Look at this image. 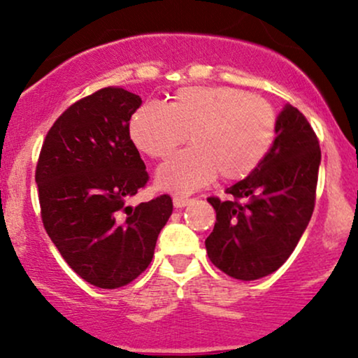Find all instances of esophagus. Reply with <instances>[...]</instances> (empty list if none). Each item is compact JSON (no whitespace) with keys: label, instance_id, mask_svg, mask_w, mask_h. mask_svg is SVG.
I'll list each match as a JSON object with an SVG mask.
<instances>
[{"label":"esophagus","instance_id":"34e87169","mask_svg":"<svg viewBox=\"0 0 358 358\" xmlns=\"http://www.w3.org/2000/svg\"><path fill=\"white\" fill-rule=\"evenodd\" d=\"M192 201H193L192 198H185V196H175L173 198L175 208H185V206H188Z\"/></svg>","mask_w":358,"mask_h":358}]
</instances>
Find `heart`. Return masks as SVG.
<instances>
[{
    "label": "heart",
    "instance_id": "1",
    "mask_svg": "<svg viewBox=\"0 0 358 358\" xmlns=\"http://www.w3.org/2000/svg\"><path fill=\"white\" fill-rule=\"evenodd\" d=\"M135 147L150 158L170 157L157 173L158 185L192 193L215 180L238 182L262 164L278 134V112L259 96L234 87H187L162 103H145L130 119Z\"/></svg>",
    "mask_w": 358,
    "mask_h": 358
}]
</instances>
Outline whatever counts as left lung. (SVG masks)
Instances as JSON below:
<instances>
[{"mask_svg":"<svg viewBox=\"0 0 358 358\" xmlns=\"http://www.w3.org/2000/svg\"><path fill=\"white\" fill-rule=\"evenodd\" d=\"M319 165L317 135L306 117L287 103L262 164L226 189L229 200L208 198L216 211L215 228L205 241L213 264L239 280L278 271L310 221Z\"/></svg>","mask_w":358,"mask_h":358,"instance_id":"8db88e82","label":"left lung"}]
</instances>
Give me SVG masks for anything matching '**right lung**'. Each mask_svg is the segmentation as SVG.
Instances as JSON below:
<instances>
[{
  "mask_svg": "<svg viewBox=\"0 0 358 358\" xmlns=\"http://www.w3.org/2000/svg\"><path fill=\"white\" fill-rule=\"evenodd\" d=\"M140 106L122 87L80 99L49 129L36 165L44 229L71 269L101 289L127 286L148 268L173 211L169 194L130 205L148 182L129 130Z\"/></svg>",
  "mask_w": 358,
  "mask_h": 358,
  "instance_id": "add662e5",
  "label": "right lung"
}]
</instances>
